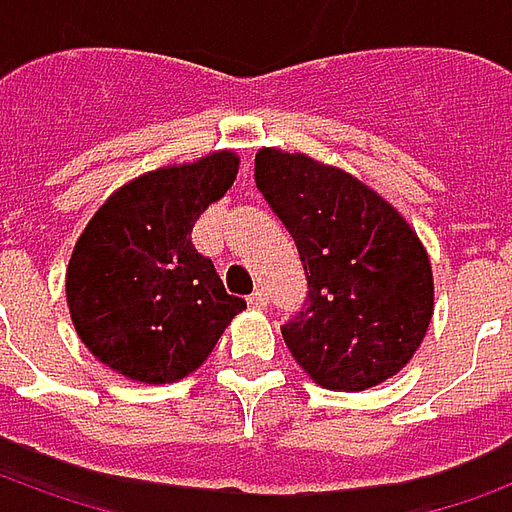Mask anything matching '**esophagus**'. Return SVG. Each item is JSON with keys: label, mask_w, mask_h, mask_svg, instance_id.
I'll return each mask as SVG.
<instances>
[{"label": "esophagus", "mask_w": 512, "mask_h": 512, "mask_svg": "<svg viewBox=\"0 0 512 512\" xmlns=\"http://www.w3.org/2000/svg\"><path fill=\"white\" fill-rule=\"evenodd\" d=\"M249 304L255 307V310H266L268 307V293L263 288H257L252 296H249Z\"/></svg>", "instance_id": "esophagus-1"}]
</instances>
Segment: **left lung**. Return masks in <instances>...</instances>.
<instances>
[{"label":"left lung","instance_id":"8db88e82","mask_svg":"<svg viewBox=\"0 0 512 512\" xmlns=\"http://www.w3.org/2000/svg\"><path fill=\"white\" fill-rule=\"evenodd\" d=\"M255 183L293 235L307 277V299L282 323L293 359L340 392L395 376L433 315L417 233L365 183L301 153L263 147Z\"/></svg>","mask_w":512,"mask_h":512}]
</instances>
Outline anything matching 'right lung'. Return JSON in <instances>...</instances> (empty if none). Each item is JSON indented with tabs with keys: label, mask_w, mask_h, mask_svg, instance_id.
I'll return each instance as SVG.
<instances>
[{
	"label": "right lung",
	"mask_w": 512,
	"mask_h": 512,
	"mask_svg": "<svg viewBox=\"0 0 512 512\" xmlns=\"http://www.w3.org/2000/svg\"><path fill=\"white\" fill-rule=\"evenodd\" d=\"M238 156L213 153L131 180L98 208L73 249L65 293L82 343L123 376L167 384L205 362L246 301L191 244L224 197Z\"/></svg>",
	"instance_id": "right-lung-1"
}]
</instances>
